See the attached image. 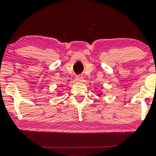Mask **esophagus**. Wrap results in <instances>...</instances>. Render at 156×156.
I'll return each mask as SVG.
<instances>
[{
	"label": "esophagus",
	"mask_w": 156,
	"mask_h": 156,
	"mask_svg": "<svg viewBox=\"0 0 156 156\" xmlns=\"http://www.w3.org/2000/svg\"><path fill=\"white\" fill-rule=\"evenodd\" d=\"M82 76H76V80L82 81Z\"/></svg>",
	"instance_id": "1"
}]
</instances>
